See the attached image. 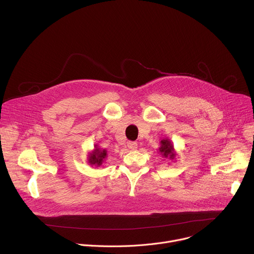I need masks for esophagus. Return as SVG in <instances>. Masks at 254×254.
Instances as JSON below:
<instances>
[{
    "instance_id": "34e87169",
    "label": "esophagus",
    "mask_w": 254,
    "mask_h": 254,
    "mask_svg": "<svg viewBox=\"0 0 254 254\" xmlns=\"http://www.w3.org/2000/svg\"><path fill=\"white\" fill-rule=\"evenodd\" d=\"M127 148L130 150V151H134L136 150L137 148V143L135 141H128L127 142Z\"/></svg>"
}]
</instances>
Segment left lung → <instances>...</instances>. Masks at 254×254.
I'll list each match as a JSON object with an SVG mask.
<instances>
[{"label":"left lung","mask_w":254,"mask_h":254,"mask_svg":"<svg viewBox=\"0 0 254 254\" xmlns=\"http://www.w3.org/2000/svg\"><path fill=\"white\" fill-rule=\"evenodd\" d=\"M159 153L162 155L163 158L169 159L171 161H174L177 157V153L175 152L173 142L168 137H164L161 140V147L159 148Z\"/></svg>","instance_id":"1"}]
</instances>
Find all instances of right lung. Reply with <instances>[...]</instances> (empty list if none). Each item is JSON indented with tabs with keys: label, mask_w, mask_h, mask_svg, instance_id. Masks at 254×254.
<instances>
[{
	"label": "right lung",
	"mask_w": 254,
	"mask_h": 254,
	"mask_svg": "<svg viewBox=\"0 0 254 254\" xmlns=\"http://www.w3.org/2000/svg\"><path fill=\"white\" fill-rule=\"evenodd\" d=\"M107 157V151L105 149H101L98 144H95L94 149L88 154L87 163L92 167H100Z\"/></svg>",
	"instance_id": "1"
}]
</instances>
